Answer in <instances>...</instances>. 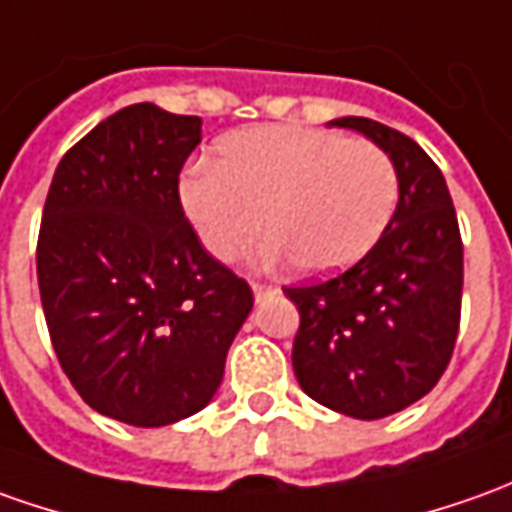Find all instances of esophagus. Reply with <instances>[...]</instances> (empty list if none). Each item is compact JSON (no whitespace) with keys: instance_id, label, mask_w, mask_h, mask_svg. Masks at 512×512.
Here are the masks:
<instances>
[{"instance_id":"1","label":"esophagus","mask_w":512,"mask_h":512,"mask_svg":"<svg viewBox=\"0 0 512 512\" xmlns=\"http://www.w3.org/2000/svg\"><path fill=\"white\" fill-rule=\"evenodd\" d=\"M252 291H255V300L263 302L277 294V285H266V283H252Z\"/></svg>"}]
</instances>
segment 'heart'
Wrapping results in <instances>:
<instances>
[{"mask_svg":"<svg viewBox=\"0 0 512 512\" xmlns=\"http://www.w3.org/2000/svg\"><path fill=\"white\" fill-rule=\"evenodd\" d=\"M218 162H193L179 198L198 241L229 260L260 227L263 260L291 257L302 274L353 266L384 235L398 170L367 139L308 125H257L218 142Z\"/></svg>","mask_w":512,"mask_h":512,"instance_id":"1","label":"heart"}]
</instances>
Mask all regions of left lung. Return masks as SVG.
Segmentation results:
<instances>
[{
	"mask_svg": "<svg viewBox=\"0 0 512 512\" xmlns=\"http://www.w3.org/2000/svg\"><path fill=\"white\" fill-rule=\"evenodd\" d=\"M330 125L387 151L398 170V207L356 266L285 288L300 308L291 364L308 398L378 420L420 401L446 373L460 330V224L443 173L415 139L367 117Z\"/></svg>",
	"mask_w": 512,
	"mask_h": 512,
	"instance_id": "1",
	"label": "left lung"
}]
</instances>
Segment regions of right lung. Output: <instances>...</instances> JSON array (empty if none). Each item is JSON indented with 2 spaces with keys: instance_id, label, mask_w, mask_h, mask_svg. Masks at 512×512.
I'll list each match as a JSON object with an SVG mask.
<instances>
[{
  "instance_id": "right-lung-1",
  "label": "right lung",
  "mask_w": 512,
  "mask_h": 512,
  "mask_svg": "<svg viewBox=\"0 0 512 512\" xmlns=\"http://www.w3.org/2000/svg\"><path fill=\"white\" fill-rule=\"evenodd\" d=\"M201 120L134 103L52 176L36 269L66 378L95 412L156 429L201 412L255 305L184 218L179 173Z\"/></svg>"
}]
</instances>
